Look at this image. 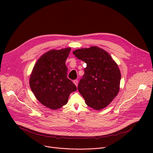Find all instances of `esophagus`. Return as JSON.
<instances>
[{"mask_svg": "<svg viewBox=\"0 0 153 153\" xmlns=\"http://www.w3.org/2000/svg\"><path fill=\"white\" fill-rule=\"evenodd\" d=\"M73 83L76 85V86H77V85H78V80H74L73 81Z\"/></svg>", "mask_w": 153, "mask_h": 153, "instance_id": "34e87169", "label": "esophagus"}]
</instances>
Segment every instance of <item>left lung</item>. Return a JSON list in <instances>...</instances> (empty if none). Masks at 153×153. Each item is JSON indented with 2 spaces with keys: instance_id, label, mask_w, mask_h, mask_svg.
I'll use <instances>...</instances> for the list:
<instances>
[{
  "instance_id": "left-lung-1",
  "label": "left lung",
  "mask_w": 153,
  "mask_h": 153,
  "mask_svg": "<svg viewBox=\"0 0 153 153\" xmlns=\"http://www.w3.org/2000/svg\"><path fill=\"white\" fill-rule=\"evenodd\" d=\"M86 63L78 90L86 104L96 110L106 107L120 90L121 74L117 64L103 49L94 46L73 51Z\"/></svg>"
}]
</instances>
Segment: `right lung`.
<instances>
[{
    "label": "right lung",
    "mask_w": 153,
    "mask_h": 153,
    "mask_svg": "<svg viewBox=\"0 0 153 153\" xmlns=\"http://www.w3.org/2000/svg\"><path fill=\"white\" fill-rule=\"evenodd\" d=\"M71 48L51 50L37 60L30 77V86L36 98L43 105L57 110L66 105L76 85L67 78L65 61Z\"/></svg>",
    "instance_id": "1"
}]
</instances>
